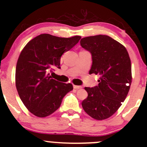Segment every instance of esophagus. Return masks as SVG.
I'll use <instances>...</instances> for the list:
<instances>
[{
    "mask_svg": "<svg viewBox=\"0 0 147 147\" xmlns=\"http://www.w3.org/2000/svg\"><path fill=\"white\" fill-rule=\"evenodd\" d=\"M73 87H74V89H76V90H78V89H81V88H82V87H81V86L75 85V84H74V85H73Z\"/></svg>",
    "mask_w": 147,
    "mask_h": 147,
    "instance_id": "34e87169",
    "label": "esophagus"
}]
</instances>
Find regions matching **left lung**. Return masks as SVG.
Listing matches in <instances>:
<instances>
[{
    "label": "left lung",
    "mask_w": 147,
    "mask_h": 147,
    "mask_svg": "<svg viewBox=\"0 0 147 147\" xmlns=\"http://www.w3.org/2000/svg\"><path fill=\"white\" fill-rule=\"evenodd\" d=\"M83 48L92 54L89 73L100 75L98 85L84 87L87 98L82 102L84 112L93 119L110 117L125 100L131 83V65L124 45L107 35H94L80 40Z\"/></svg>",
    "instance_id": "1"
}]
</instances>
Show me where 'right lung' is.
<instances>
[{"label":"right lung","mask_w":147,"mask_h":147,"mask_svg":"<svg viewBox=\"0 0 147 147\" xmlns=\"http://www.w3.org/2000/svg\"><path fill=\"white\" fill-rule=\"evenodd\" d=\"M80 38L41 34L23 49L16 65V86L20 100L32 115H50L60 107L65 94L73 90L72 84L52 79L48 72L53 67L60 68L61 56Z\"/></svg>","instance_id":"add662e5"}]
</instances>
